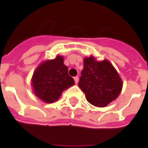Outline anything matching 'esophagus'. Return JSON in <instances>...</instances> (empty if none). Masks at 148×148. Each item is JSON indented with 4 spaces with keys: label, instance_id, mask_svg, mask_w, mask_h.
Wrapping results in <instances>:
<instances>
[{
    "label": "esophagus",
    "instance_id": "34e87169",
    "mask_svg": "<svg viewBox=\"0 0 148 148\" xmlns=\"http://www.w3.org/2000/svg\"><path fill=\"white\" fill-rule=\"evenodd\" d=\"M74 81H75V83L77 84V82H78V77L77 76V77H74Z\"/></svg>",
    "mask_w": 148,
    "mask_h": 148
}]
</instances>
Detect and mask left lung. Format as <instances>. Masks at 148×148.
Returning a JSON list of instances; mask_svg holds the SVG:
<instances>
[{
    "mask_svg": "<svg viewBox=\"0 0 148 148\" xmlns=\"http://www.w3.org/2000/svg\"><path fill=\"white\" fill-rule=\"evenodd\" d=\"M84 68L78 86L87 101L96 107H106L117 98L123 82L114 66L107 59L97 61L93 56L84 58Z\"/></svg>",
    "mask_w": 148,
    "mask_h": 148,
    "instance_id": "left-lung-1",
    "label": "left lung"
}]
</instances>
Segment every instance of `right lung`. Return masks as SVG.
<instances>
[{
	"label": "right lung",
	"instance_id": "add662e5",
	"mask_svg": "<svg viewBox=\"0 0 148 148\" xmlns=\"http://www.w3.org/2000/svg\"><path fill=\"white\" fill-rule=\"evenodd\" d=\"M63 61V56L57 55L55 59L42 62L33 73V93L43 102H55L65 90L74 85V80L69 76L68 67Z\"/></svg>",
	"mask_w": 148,
	"mask_h": 148
}]
</instances>
